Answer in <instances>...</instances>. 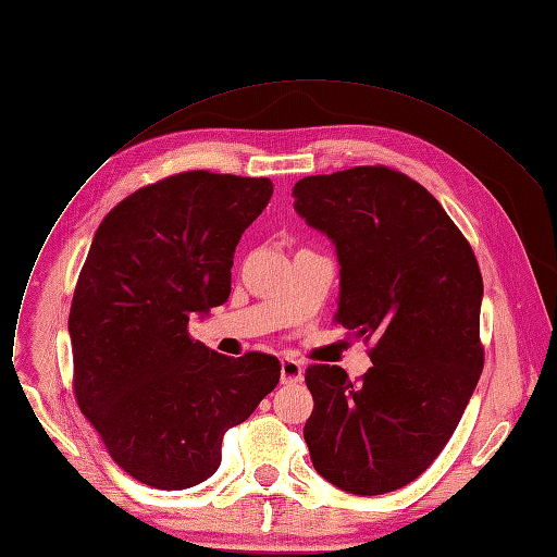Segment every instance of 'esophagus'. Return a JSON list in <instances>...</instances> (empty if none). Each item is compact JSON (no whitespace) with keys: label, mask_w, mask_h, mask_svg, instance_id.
<instances>
[{"label":"esophagus","mask_w":557,"mask_h":557,"mask_svg":"<svg viewBox=\"0 0 557 557\" xmlns=\"http://www.w3.org/2000/svg\"><path fill=\"white\" fill-rule=\"evenodd\" d=\"M281 382L283 384H299L304 382V367L297 362V359H283L281 362Z\"/></svg>","instance_id":"obj_1"}]
</instances>
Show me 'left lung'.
<instances>
[{
  "label": "left lung",
  "mask_w": 557,
  "mask_h": 557,
  "mask_svg": "<svg viewBox=\"0 0 557 557\" xmlns=\"http://www.w3.org/2000/svg\"><path fill=\"white\" fill-rule=\"evenodd\" d=\"M294 209L337 247L333 321L373 342L359 382L306 369L312 466L346 493H394L436 461L479 382L476 256L434 195L388 166L304 177Z\"/></svg>",
  "instance_id": "left-lung-1"
}]
</instances>
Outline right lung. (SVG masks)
I'll use <instances>...</instances> for the list:
<instances>
[{
	"instance_id": "add662e5",
	"label": "right lung",
	"mask_w": 557,
	"mask_h": 557,
	"mask_svg": "<svg viewBox=\"0 0 557 557\" xmlns=\"http://www.w3.org/2000/svg\"><path fill=\"white\" fill-rule=\"evenodd\" d=\"M268 177L186 171L121 200L96 228L70 310L74 396L129 476L184 490L222 461V436L272 394L281 362L193 339L195 312L232 292L234 251L272 198Z\"/></svg>"
}]
</instances>
